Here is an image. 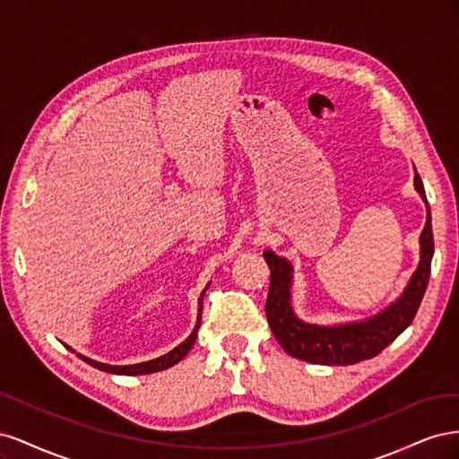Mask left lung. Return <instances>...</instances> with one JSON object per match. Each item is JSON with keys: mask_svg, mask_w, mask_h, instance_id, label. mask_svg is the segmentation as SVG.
I'll return each mask as SVG.
<instances>
[{"mask_svg": "<svg viewBox=\"0 0 459 459\" xmlns=\"http://www.w3.org/2000/svg\"><path fill=\"white\" fill-rule=\"evenodd\" d=\"M413 186L427 204V221L421 231V258L413 272L410 283L391 307L377 316L354 324L316 325L297 317L290 307V283H293V266L290 262L272 251H264L270 266V290L266 299V317L270 329L281 349L299 359L322 366H351L362 359L377 356L386 349L415 317L425 289L429 283L430 260L435 253L433 228H430V211L425 197V187L420 174L415 172Z\"/></svg>", "mask_w": 459, "mask_h": 459, "instance_id": "obj_1", "label": "left lung"}]
</instances>
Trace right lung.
Wrapping results in <instances>:
<instances>
[{
	"label": "right lung",
	"mask_w": 459,
	"mask_h": 459,
	"mask_svg": "<svg viewBox=\"0 0 459 459\" xmlns=\"http://www.w3.org/2000/svg\"><path fill=\"white\" fill-rule=\"evenodd\" d=\"M208 289V285H206ZM206 289L201 293L199 297V316H197V324H195V329L191 331V335L182 342L178 344L174 351H170L169 354H164L160 358H155V359H149V362H142V364H134V366H108V364H101V362H95V359H90L86 356L78 354L80 359H84L86 364L101 369V371H107V373H117V375H147V373H155V371H162V369H169L172 368L174 364H178L179 359H184L186 354L191 351L193 342H195L197 339V331H199V325H201V310H203V295L206 293ZM71 349V346H68ZM73 351V349H71ZM74 352V351H73Z\"/></svg>",
	"instance_id": "add662e5"
}]
</instances>
